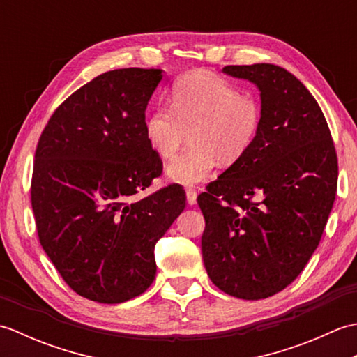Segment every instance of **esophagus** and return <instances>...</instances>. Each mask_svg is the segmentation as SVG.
I'll return each mask as SVG.
<instances>
[{"label":"esophagus","instance_id":"1","mask_svg":"<svg viewBox=\"0 0 357 357\" xmlns=\"http://www.w3.org/2000/svg\"><path fill=\"white\" fill-rule=\"evenodd\" d=\"M196 190H193V188H187L185 190V198H187V204L188 206H195L196 204Z\"/></svg>","mask_w":357,"mask_h":357}]
</instances>
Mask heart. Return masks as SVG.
Returning a JSON list of instances; mask_svg holds the SVG:
<instances>
[{"mask_svg":"<svg viewBox=\"0 0 357 357\" xmlns=\"http://www.w3.org/2000/svg\"><path fill=\"white\" fill-rule=\"evenodd\" d=\"M172 110L156 107L144 121L151 150L172 159L190 133L192 147L167 167L173 183L195 185L206 181L216 161L238 162L252 149L262 126L261 102L207 70H193L172 87Z\"/></svg>","mask_w":357,"mask_h":357,"instance_id":"b5f03b06","label":"heart"}]
</instances>
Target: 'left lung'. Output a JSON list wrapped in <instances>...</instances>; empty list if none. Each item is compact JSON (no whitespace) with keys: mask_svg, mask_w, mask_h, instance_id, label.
<instances>
[{"mask_svg":"<svg viewBox=\"0 0 357 357\" xmlns=\"http://www.w3.org/2000/svg\"><path fill=\"white\" fill-rule=\"evenodd\" d=\"M222 72L259 90L262 126L252 149L198 196L202 257L219 290L257 301L290 285L319 245L337 158L319 104L294 75L265 63Z\"/></svg>","mask_w":357,"mask_h":357,"instance_id":"left-lung-1","label":"left lung"}]
</instances>
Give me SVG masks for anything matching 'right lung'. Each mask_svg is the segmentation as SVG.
<instances>
[{
  "mask_svg": "<svg viewBox=\"0 0 357 357\" xmlns=\"http://www.w3.org/2000/svg\"><path fill=\"white\" fill-rule=\"evenodd\" d=\"M161 69L105 72L59 105L38 142L32 208L45 255L73 291L100 304L142 294L155 244L185 208L181 185L135 195L162 172L144 135Z\"/></svg>",
  "mask_w": 357,
  "mask_h": 357,
  "instance_id": "add662e5",
  "label": "right lung"
}]
</instances>
